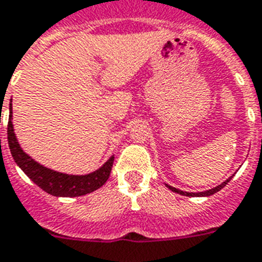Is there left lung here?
Returning <instances> with one entry per match:
<instances>
[{
  "label": "left lung",
  "instance_id": "8db88e82",
  "mask_svg": "<svg viewBox=\"0 0 262 262\" xmlns=\"http://www.w3.org/2000/svg\"><path fill=\"white\" fill-rule=\"evenodd\" d=\"M233 175H234V174H233ZM233 175H232V177H229V178L226 179V181H224V182H222L221 185L215 186V187H213V189L205 190V191H200V193H189V191H182V190L175 189V187H172V186L167 185V183H166V187H167V189L171 190V191H174V193L181 194V195H186V196H209V195H211V194H214V193H217V191H220V190H221V189H224L225 186L228 185L229 181H230V179L233 178Z\"/></svg>",
  "mask_w": 262,
  "mask_h": 262
}]
</instances>
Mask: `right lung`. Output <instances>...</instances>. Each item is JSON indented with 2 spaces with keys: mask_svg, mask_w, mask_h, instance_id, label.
Segmentation results:
<instances>
[{
  "mask_svg": "<svg viewBox=\"0 0 262 262\" xmlns=\"http://www.w3.org/2000/svg\"><path fill=\"white\" fill-rule=\"evenodd\" d=\"M8 142L12 157L21 170L33 181L38 187L44 190L45 193L55 196H80L90 194L95 190L100 189L107 182L111 174L114 155H112L104 165L95 171L84 175L66 174V172L56 171L44 165L34 161L33 158L27 154L21 148L13 127V112L12 100L9 107V123H8Z\"/></svg>",
  "mask_w": 262,
  "mask_h": 262,
  "instance_id": "right-lung-1",
  "label": "right lung"
}]
</instances>
